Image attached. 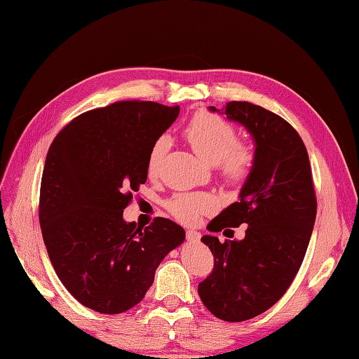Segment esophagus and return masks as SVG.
<instances>
[{
    "label": "esophagus",
    "instance_id": "1",
    "mask_svg": "<svg viewBox=\"0 0 359 359\" xmlns=\"http://www.w3.org/2000/svg\"><path fill=\"white\" fill-rule=\"evenodd\" d=\"M187 241L191 243H197L201 241V234L197 231H187Z\"/></svg>",
    "mask_w": 359,
    "mask_h": 359
}]
</instances>
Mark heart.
Instances as JSON below:
<instances>
[{
	"label": "heart",
	"mask_w": 359,
	"mask_h": 359,
	"mask_svg": "<svg viewBox=\"0 0 359 359\" xmlns=\"http://www.w3.org/2000/svg\"><path fill=\"white\" fill-rule=\"evenodd\" d=\"M185 139L196 154L205 162L217 165L231 180H241L253 165V152L245 144L236 143V129L230 121L210 112H197L185 128ZM168 149L166 137H158L148 154L147 170L149 175L158 172L160 163ZM171 215L184 224H196L203 212L216 208V199L205 193L175 194L168 202Z\"/></svg>",
	"instance_id": "1"
}]
</instances>
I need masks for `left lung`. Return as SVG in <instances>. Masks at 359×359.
<instances>
[{
  "label": "left lung",
  "instance_id": "left-lung-1",
  "mask_svg": "<svg viewBox=\"0 0 359 359\" xmlns=\"http://www.w3.org/2000/svg\"><path fill=\"white\" fill-rule=\"evenodd\" d=\"M208 109L220 114L215 106ZM224 112L247 129L255 156L239 202L212 219L207 230L248 228L242 241L203 236L215 269L199 284V296L216 318L241 323L274 306L293 282L313 231L316 197L306 144L292 125L248 102H228Z\"/></svg>",
  "mask_w": 359,
  "mask_h": 359
}]
</instances>
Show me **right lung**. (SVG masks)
<instances>
[{
	"label": "right lung",
	"instance_id": "obj_1",
	"mask_svg": "<svg viewBox=\"0 0 359 359\" xmlns=\"http://www.w3.org/2000/svg\"><path fill=\"white\" fill-rule=\"evenodd\" d=\"M179 106L118 102L75 117L53 139L40 189L43 241L58 279L75 299L117 315L139 304L163 257L185 230L156 217L126 222L123 210L148 177V154Z\"/></svg>",
	"mask_w": 359,
	"mask_h": 359
}]
</instances>
